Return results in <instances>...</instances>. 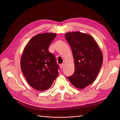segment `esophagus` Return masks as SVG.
<instances>
[{"instance_id": "esophagus-1", "label": "esophagus", "mask_w": 120, "mask_h": 120, "mask_svg": "<svg viewBox=\"0 0 120 120\" xmlns=\"http://www.w3.org/2000/svg\"><path fill=\"white\" fill-rule=\"evenodd\" d=\"M64 66V64H60V68H61V69H62V68H63Z\"/></svg>"}]
</instances>
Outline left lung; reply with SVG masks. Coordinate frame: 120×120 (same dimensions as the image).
<instances>
[{"label": "left lung", "instance_id": "obj_1", "mask_svg": "<svg viewBox=\"0 0 120 120\" xmlns=\"http://www.w3.org/2000/svg\"><path fill=\"white\" fill-rule=\"evenodd\" d=\"M65 37L74 60V73L68 77L76 88L82 89L96 79L103 63V55L93 37L79 31L68 32Z\"/></svg>", "mask_w": 120, "mask_h": 120}]
</instances>
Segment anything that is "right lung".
<instances>
[{
    "label": "right lung",
    "mask_w": 120,
    "mask_h": 120,
    "mask_svg": "<svg viewBox=\"0 0 120 120\" xmlns=\"http://www.w3.org/2000/svg\"><path fill=\"white\" fill-rule=\"evenodd\" d=\"M56 34H38L25 46L21 60L22 71L28 83L38 91L48 90L58 75L60 69L55 56L48 50Z\"/></svg>",
    "instance_id": "add662e5"
}]
</instances>
